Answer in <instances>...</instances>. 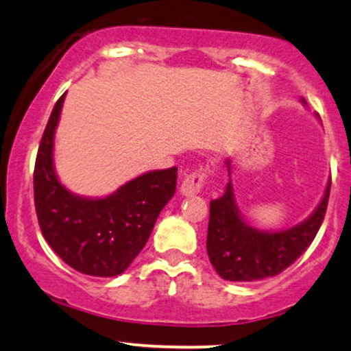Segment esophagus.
<instances>
[{"label":"esophagus","instance_id":"34e87169","mask_svg":"<svg viewBox=\"0 0 351 351\" xmlns=\"http://www.w3.org/2000/svg\"><path fill=\"white\" fill-rule=\"evenodd\" d=\"M206 180H208V170H206V168H197V170L188 173L183 178V183H181V194H183V196L197 194L206 184Z\"/></svg>","mask_w":351,"mask_h":351}]
</instances>
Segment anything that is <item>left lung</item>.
<instances>
[{
  "mask_svg": "<svg viewBox=\"0 0 351 351\" xmlns=\"http://www.w3.org/2000/svg\"><path fill=\"white\" fill-rule=\"evenodd\" d=\"M230 173V162L227 160ZM330 194V181L314 214L281 232L253 229L240 217L232 183L221 197L210 201L208 255L219 276L227 281H256L276 276L296 261L322 226Z\"/></svg>",
  "mask_w": 351,
  "mask_h": 351,
  "instance_id": "left-lung-1",
  "label": "left lung"
}]
</instances>
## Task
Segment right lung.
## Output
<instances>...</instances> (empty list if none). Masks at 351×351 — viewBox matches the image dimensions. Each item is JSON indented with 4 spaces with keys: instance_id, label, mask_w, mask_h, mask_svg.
<instances>
[{
    "instance_id": "add662e5",
    "label": "right lung",
    "mask_w": 351,
    "mask_h": 351,
    "mask_svg": "<svg viewBox=\"0 0 351 351\" xmlns=\"http://www.w3.org/2000/svg\"><path fill=\"white\" fill-rule=\"evenodd\" d=\"M65 95L50 114L34 167V204L42 235L69 267L90 276L124 273L149 240L157 217L176 189L178 168L138 176L111 196L71 194L53 170V134Z\"/></svg>"
}]
</instances>
